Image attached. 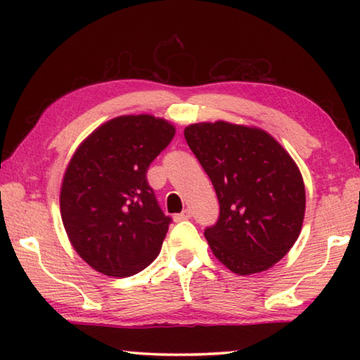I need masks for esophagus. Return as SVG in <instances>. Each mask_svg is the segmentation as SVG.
I'll return each instance as SVG.
<instances>
[{
  "mask_svg": "<svg viewBox=\"0 0 360 360\" xmlns=\"http://www.w3.org/2000/svg\"><path fill=\"white\" fill-rule=\"evenodd\" d=\"M191 217H192L191 210H184L182 212H179V214H174V221L181 222V221H187V219H191Z\"/></svg>",
  "mask_w": 360,
  "mask_h": 360,
  "instance_id": "obj_1",
  "label": "esophagus"
}]
</instances>
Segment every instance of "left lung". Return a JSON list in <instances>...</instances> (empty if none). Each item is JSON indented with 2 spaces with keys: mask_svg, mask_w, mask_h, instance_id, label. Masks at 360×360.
<instances>
[{
  "mask_svg": "<svg viewBox=\"0 0 360 360\" xmlns=\"http://www.w3.org/2000/svg\"><path fill=\"white\" fill-rule=\"evenodd\" d=\"M210 176L219 219L205 230L212 254L236 275L268 270L300 235L304 186L295 162L266 131L229 122L186 127Z\"/></svg>",
  "mask_w": 360,
  "mask_h": 360,
  "instance_id": "1",
  "label": "left lung"
}]
</instances>
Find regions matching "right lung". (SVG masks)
<instances>
[{
    "label": "right lung",
    "mask_w": 360,
    "mask_h": 360,
    "mask_svg": "<svg viewBox=\"0 0 360 360\" xmlns=\"http://www.w3.org/2000/svg\"><path fill=\"white\" fill-rule=\"evenodd\" d=\"M174 127L154 115H122L79 146L66 168L60 211L76 252L108 276H131L160 252L172 217L148 182Z\"/></svg>",
    "instance_id": "1"
}]
</instances>
